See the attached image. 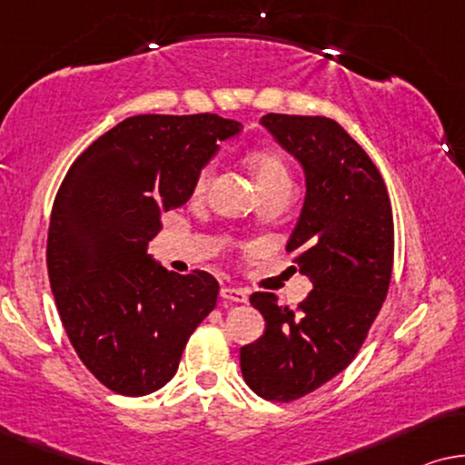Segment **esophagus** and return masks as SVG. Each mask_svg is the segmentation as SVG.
Masks as SVG:
<instances>
[{"instance_id":"1","label":"esophagus","mask_w":465,"mask_h":465,"mask_svg":"<svg viewBox=\"0 0 465 465\" xmlns=\"http://www.w3.org/2000/svg\"><path fill=\"white\" fill-rule=\"evenodd\" d=\"M221 297L225 301H232V303H246L248 301L246 291L235 289V286H223V289H221Z\"/></svg>"}]
</instances>
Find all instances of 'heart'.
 <instances>
[{
  "label": "heart",
  "mask_w": 465,
  "mask_h": 465,
  "mask_svg": "<svg viewBox=\"0 0 465 465\" xmlns=\"http://www.w3.org/2000/svg\"><path fill=\"white\" fill-rule=\"evenodd\" d=\"M248 166H251L254 174V183H257L259 192H267V189L276 187H291V174L286 168L284 160L280 158L276 152L270 149H257L248 155ZM214 176V166L208 164L200 170L198 179H195V193H204L208 185H211Z\"/></svg>",
  "instance_id": "obj_1"
}]
</instances>
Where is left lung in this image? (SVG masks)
<instances>
[{"label": "left lung", "instance_id": "1", "mask_svg": "<svg viewBox=\"0 0 465 465\" xmlns=\"http://www.w3.org/2000/svg\"><path fill=\"white\" fill-rule=\"evenodd\" d=\"M261 124L303 168L286 251L313 289L297 310L252 292L265 332L240 348V366L254 394L291 402L339 375L364 343L390 289L394 219L377 166L335 120L267 114Z\"/></svg>", "mask_w": 465, "mask_h": 465}]
</instances>
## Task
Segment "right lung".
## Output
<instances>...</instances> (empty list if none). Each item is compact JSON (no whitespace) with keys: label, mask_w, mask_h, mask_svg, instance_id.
<instances>
[{"label":"right lung","mask_w":465,"mask_h":465,"mask_svg":"<svg viewBox=\"0 0 465 465\" xmlns=\"http://www.w3.org/2000/svg\"><path fill=\"white\" fill-rule=\"evenodd\" d=\"M240 130L214 114L126 117L63 179L45 251L50 286L80 361L117 394L164 388L217 305L211 273L168 272L147 246L162 213L192 198L219 141Z\"/></svg>","instance_id":"obj_1"}]
</instances>
